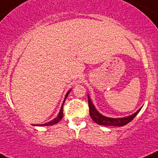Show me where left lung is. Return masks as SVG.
Here are the masks:
<instances>
[{"instance_id":"left-lung-1","label":"left lung","mask_w":158,"mask_h":158,"mask_svg":"<svg viewBox=\"0 0 158 158\" xmlns=\"http://www.w3.org/2000/svg\"><path fill=\"white\" fill-rule=\"evenodd\" d=\"M88 104H89V116L92 118V120L99 125H105V126H118V127H121L124 126L129 122L131 121L136 116V115L139 113V112L141 110V109L134 113L131 116H129L127 117L124 118H119V119H114V118H109L106 116H102V114L96 110V109L94 106L93 103L91 102V100L89 99L88 96Z\"/></svg>"}]
</instances>
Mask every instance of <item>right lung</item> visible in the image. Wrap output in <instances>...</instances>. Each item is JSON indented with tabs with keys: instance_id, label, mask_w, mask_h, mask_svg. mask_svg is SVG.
<instances>
[{
	"instance_id": "right-lung-1",
	"label": "right lung",
	"mask_w": 158,
	"mask_h": 158,
	"mask_svg": "<svg viewBox=\"0 0 158 158\" xmlns=\"http://www.w3.org/2000/svg\"><path fill=\"white\" fill-rule=\"evenodd\" d=\"M71 91V89L70 90H69V92H68V93L66 94V95H65V98H64V102H63V105H64V102H65V100H66V98H67V97H68V95H69V92ZM63 105H62V106H61V109H60V113H59V114H58V116H56V118H55V119H53V120H51L50 122H48V123H44V124H42V125H44V126H50V125H52V124H56V123H58V122L60 121V120H61L62 118H63ZM39 126H41V125H39Z\"/></svg>"
}]
</instances>
